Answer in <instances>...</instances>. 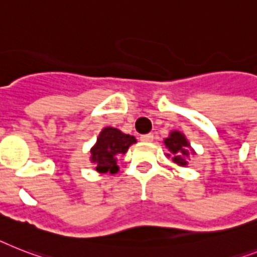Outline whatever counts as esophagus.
Wrapping results in <instances>:
<instances>
[{"label": "esophagus", "instance_id": "34e87169", "mask_svg": "<svg viewBox=\"0 0 257 257\" xmlns=\"http://www.w3.org/2000/svg\"><path fill=\"white\" fill-rule=\"evenodd\" d=\"M140 140H141L143 143H152V141H153V135H152V133L143 135L141 137H140Z\"/></svg>", "mask_w": 257, "mask_h": 257}]
</instances>
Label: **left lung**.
<instances>
[{
  "mask_svg": "<svg viewBox=\"0 0 257 257\" xmlns=\"http://www.w3.org/2000/svg\"><path fill=\"white\" fill-rule=\"evenodd\" d=\"M164 144L168 149L166 157H172L173 161L179 166H186L190 156L195 154V150L191 148L186 136L179 131H172L169 133L168 137L164 140Z\"/></svg>",
  "mask_w": 257,
  "mask_h": 257,
  "instance_id": "obj_1",
  "label": "left lung"
}]
</instances>
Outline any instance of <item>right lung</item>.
<instances>
[{
	"mask_svg": "<svg viewBox=\"0 0 257 257\" xmlns=\"http://www.w3.org/2000/svg\"><path fill=\"white\" fill-rule=\"evenodd\" d=\"M137 143L135 136L122 133L113 126H105L99 133L95 145L91 148V162L97 173L116 174L118 172V157L128 152L129 147Z\"/></svg>",
	"mask_w": 257,
	"mask_h": 257,
	"instance_id": "right-lung-1",
	"label": "right lung"
}]
</instances>
